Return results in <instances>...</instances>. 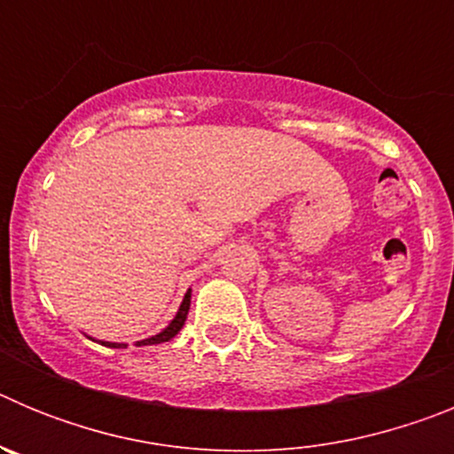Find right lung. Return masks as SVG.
Here are the masks:
<instances>
[{"label": "right lung", "instance_id": "obj_1", "mask_svg": "<svg viewBox=\"0 0 454 454\" xmlns=\"http://www.w3.org/2000/svg\"><path fill=\"white\" fill-rule=\"evenodd\" d=\"M188 309H191V288H188L186 295H184L182 307H179L177 316H175V318L170 320V325H168L166 330L159 332V334H156V336H150V339L138 340L136 346H156V343H166V340L175 339V336L179 334V330H182V327H184V323H186ZM99 343H102V346H106V348H127V346H124V343H111V340H99Z\"/></svg>", "mask_w": 454, "mask_h": 454}]
</instances>
